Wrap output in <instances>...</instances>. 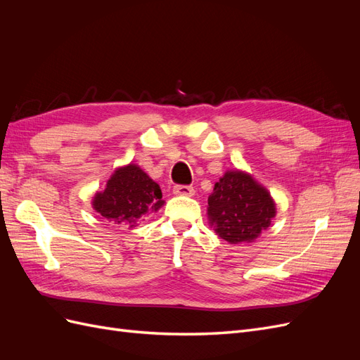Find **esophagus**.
Returning a JSON list of instances; mask_svg holds the SVG:
<instances>
[{
    "instance_id": "obj_1",
    "label": "esophagus",
    "mask_w": 360,
    "mask_h": 360,
    "mask_svg": "<svg viewBox=\"0 0 360 360\" xmlns=\"http://www.w3.org/2000/svg\"><path fill=\"white\" fill-rule=\"evenodd\" d=\"M174 193L180 195V197H193V188L192 186H184V184H177V186H174Z\"/></svg>"
}]
</instances>
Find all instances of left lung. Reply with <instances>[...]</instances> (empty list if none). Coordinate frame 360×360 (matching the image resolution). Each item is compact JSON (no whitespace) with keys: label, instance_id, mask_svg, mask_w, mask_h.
I'll return each instance as SVG.
<instances>
[{"label":"left lung","instance_id":"8db88e82","mask_svg":"<svg viewBox=\"0 0 360 360\" xmlns=\"http://www.w3.org/2000/svg\"><path fill=\"white\" fill-rule=\"evenodd\" d=\"M275 216L270 192L242 169H228L216 181L207 205L210 226L230 245L255 242Z\"/></svg>","mask_w":360,"mask_h":360}]
</instances>
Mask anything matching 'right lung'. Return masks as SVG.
I'll use <instances>...</instances> for the list:
<instances>
[{
  "label": "right lung",
  "mask_w": 360,
  "mask_h": 360,
  "mask_svg": "<svg viewBox=\"0 0 360 360\" xmlns=\"http://www.w3.org/2000/svg\"><path fill=\"white\" fill-rule=\"evenodd\" d=\"M165 204L159 184L136 163L118 167L103 191L96 192L91 205L108 222L138 226L150 213Z\"/></svg>",
  "instance_id": "obj_1"
}]
</instances>
